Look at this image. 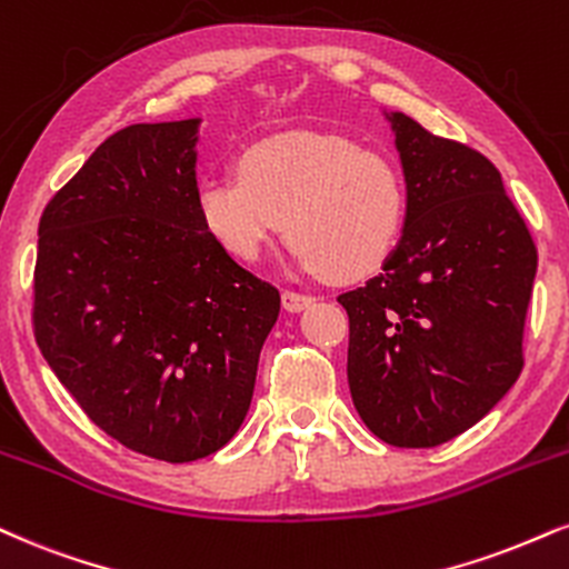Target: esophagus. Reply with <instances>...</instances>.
Returning <instances> with one entry per match:
<instances>
[{
    "instance_id": "34e87169",
    "label": "esophagus",
    "mask_w": 569,
    "mask_h": 569,
    "mask_svg": "<svg viewBox=\"0 0 569 569\" xmlns=\"http://www.w3.org/2000/svg\"><path fill=\"white\" fill-rule=\"evenodd\" d=\"M283 310L286 312H302L315 302V297L310 293H299V291H283Z\"/></svg>"
}]
</instances>
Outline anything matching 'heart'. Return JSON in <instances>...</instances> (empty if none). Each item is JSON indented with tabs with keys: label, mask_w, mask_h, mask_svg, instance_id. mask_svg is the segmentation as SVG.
<instances>
[{
	"label": "heart",
	"mask_w": 569,
	"mask_h": 569,
	"mask_svg": "<svg viewBox=\"0 0 569 569\" xmlns=\"http://www.w3.org/2000/svg\"><path fill=\"white\" fill-rule=\"evenodd\" d=\"M238 177H209L196 190L201 228L224 254L254 262L289 230L297 262L355 283L385 267L408 224L400 167L350 137L286 132L246 146Z\"/></svg>",
	"instance_id": "obj_1"
}]
</instances>
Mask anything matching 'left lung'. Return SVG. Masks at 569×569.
<instances>
[{
  "label": "left lung",
  "instance_id": "left-lung-1",
  "mask_svg": "<svg viewBox=\"0 0 569 569\" xmlns=\"http://www.w3.org/2000/svg\"><path fill=\"white\" fill-rule=\"evenodd\" d=\"M408 188L392 259L341 293L347 379L366 427L435 448L475 427L522 373L538 249L480 150L389 116Z\"/></svg>",
  "mask_w": 569,
  "mask_h": 569
}]
</instances>
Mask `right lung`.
<instances>
[{
	"label": "right lung",
	"mask_w": 569,
	"mask_h": 569,
	"mask_svg": "<svg viewBox=\"0 0 569 569\" xmlns=\"http://www.w3.org/2000/svg\"><path fill=\"white\" fill-rule=\"evenodd\" d=\"M198 119L108 137L39 219L33 337L89 421L188 463L232 440L276 326V286L196 211Z\"/></svg>",
	"instance_id": "right-lung-1"
}]
</instances>
